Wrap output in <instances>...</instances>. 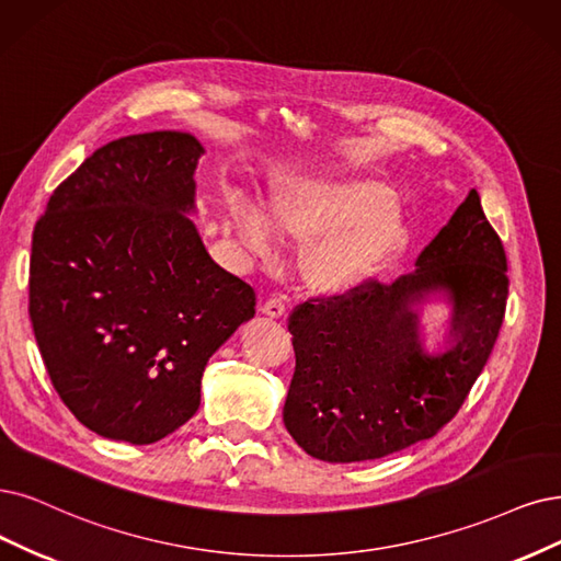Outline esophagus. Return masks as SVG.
Segmentation results:
<instances>
[{
    "label": "esophagus",
    "instance_id": "1",
    "mask_svg": "<svg viewBox=\"0 0 561 561\" xmlns=\"http://www.w3.org/2000/svg\"><path fill=\"white\" fill-rule=\"evenodd\" d=\"M261 312H263L265 317H270V319H282V317H284V312H286V305H284V300H282V298L273 296V298L263 302Z\"/></svg>",
    "mask_w": 561,
    "mask_h": 561
}]
</instances>
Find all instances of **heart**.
Listing matches in <instances>:
<instances>
[{
  "mask_svg": "<svg viewBox=\"0 0 561 561\" xmlns=\"http://www.w3.org/2000/svg\"><path fill=\"white\" fill-rule=\"evenodd\" d=\"M273 203L275 219L252 201H233L238 244L261 259L277 256L279 233L312 244L305 275L328 294L360 286L400 252L411 233L398 194L369 180L296 178L277 190Z\"/></svg>",
  "mask_w": 561,
  "mask_h": 561,
  "instance_id": "1",
  "label": "heart"
}]
</instances>
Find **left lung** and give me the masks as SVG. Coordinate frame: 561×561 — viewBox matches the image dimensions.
Here are the masks:
<instances>
[{"instance_id":"obj_1","label":"left lung","mask_w":561,"mask_h":561,"mask_svg":"<svg viewBox=\"0 0 561 561\" xmlns=\"http://www.w3.org/2000/svg\"><path fill=\"white\" fill-rule=\"evenodd\" d=\"M506 298L504 247L471 190L409 275L309 300L288 317V434L323 462H367L432 439L483 371ZM434 301L449 314L427 345L422 312Z\"/></svg>"}]
</instances>
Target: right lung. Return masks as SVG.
<instances>
[{
  "instance_id": "right-lung-1",
  "label": "right lung",
  "mask_w": 561,
  "mask_h": 561,
  "mask_svg": "<svg viewBox=\"0 0 561 561\" xmlns=\"http://www.w3.org/2000/svg\"><path fill=\"white\" fill-rule=\"evenodd\" d=\"M201 140L103 145L36 221L30 319L50 381L99 437H169L201 407L207 360L254 319L256 294L213 261L194 224Z\"/></svg>"
}]
</instances>
